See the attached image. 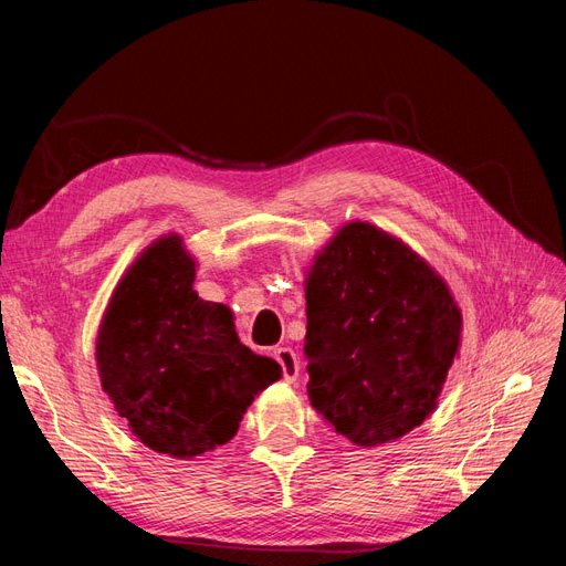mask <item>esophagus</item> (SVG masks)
Listing matches in <instances>:
<instances>
[{
	"instance_id": "esophagus-1",
	"label": "esophagus",
	"mask_w": 566,
	"mask_h": 566,
	"mask_svg": "<svg viewBox=\"0 0 566 566\" xmlns=\"http://www.w3.org/2000/svg\"><path fill=\"white\" fill-rule=\"evenodd\" d=\"M273 356H276V361L283 368V378L287 382H295L297 375H300V358H297V354L290 349V347H279L276 352H273Z\"/></svg>"
}]
</instances>
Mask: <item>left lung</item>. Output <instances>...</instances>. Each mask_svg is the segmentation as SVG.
I'll list each match as a JSON object with an SVG mask.
<instances>
[{
  "mask_svg": "<svg viewBox=\"0 0 566 566\" xmlns=\"http://www.w3.org/2000/svg\"><path fill=\"white\" fill-rule=\"evenodd\" d=\"M306 287L310 399L358 447L408 434L437 408L462 316L449 285L366 221L316 254Z\"/></svg>",
  "mask_w": 566,
  "mask_h": 566,
  "instance_id": "obj_1",
  "label": "left lung"
}]
</instances>
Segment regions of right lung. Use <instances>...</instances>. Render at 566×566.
I'll list each match as a JSON object with an SVG mask.
<instances>
[{
    "label": "right lung",
    "instance_id": "add662e5",
    "mask_svg": "<svg viewBox=\"0 0 566 566\" xmlns=\"http://www.w3.org/2000/svg\"><path fill=\"white\" fill-rule=\"evenodd\" d=\"M179 235L142 252L119 281L96 339L101 387L148 449L193 458L227 443L281 366L245 347L229 306L193 290Z\"/></svg>",
    "mask_w": 566,
    "mask_h": 566
}]
</instances>
